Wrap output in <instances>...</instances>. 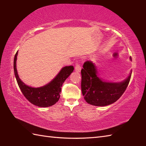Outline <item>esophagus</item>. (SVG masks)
<instances>
[{"label":"esophagus","mask_w":146,"mask_h":146,"mask_svg":"<svg viewBox=\"0 0 146 146\" xmlns=\"http://www.w3.org/2000/svg\"><path fill=\"white\" fill-rule=\"evenodd\" d=\"M75 71H76V72H80V71H81V70H82L81 65H80L79 63H77L75 64Z\"/></svg>","instance_id":"34e87169"}]
</instances>
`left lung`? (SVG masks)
<instances>
[{
  "instance_id": "left-lung-1",
  "label": "left lung",
  "mask_w": 146,
  "mask_h": 146,
  "mask_svg": "<svg viewBox=\"0 0 146 146\" xmlns=\"http://www.w3.org/2000/svg\"><path fill=\"white\" fill-rule=\"evenodd\" d=\"M81 73L82 92L85 101L100 107L110 105L120 98L127 88L132 74L120 83L104 82L97 76L96 67L91 61L85 62Z\"/></svg>"
}]
</instances>
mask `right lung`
<instances>
[{"mask_svg": "<svg viewBox=\"0 0 146 146\" xmlns=\"http://www.w3.org/2000/svg\"><path fill=\"white\" fill-rule=\"evenodd\" d=\"M17 52L14 60V70L15 78L19 88L24 97L31 103L40 107H48L54 105L59 100L61 92V86L64 82L74 70L73 66L63 68L58 75L45 86L39 88H32L24 84L18 76L16 69Z\"/></svg>", "mask_w": 146, "mask_h": 146, "instance_id": "obj_1", "label": "right lung"}]
</instances>
